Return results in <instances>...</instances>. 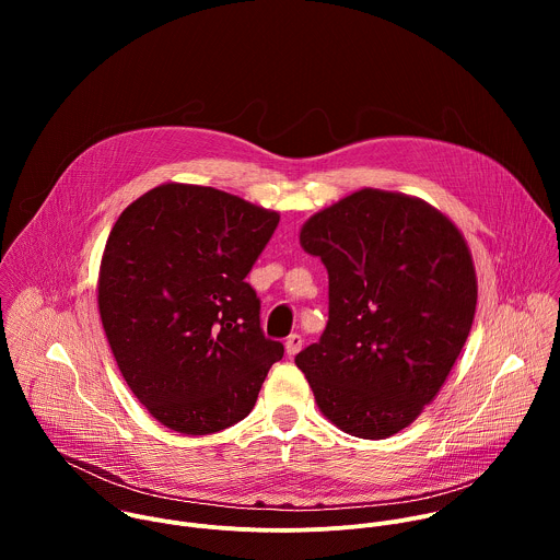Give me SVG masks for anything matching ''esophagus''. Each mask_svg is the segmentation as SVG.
<instances>
[{
	"label": "esophagus",
	"instance_id": "esophagus-1",
	"mask_svg": "<svg viewBox=\"0 0 560 560\" xmlns=\"http://www.w3.org/2000/svg\"><path fill=\"white\" fill-rule=\"evenodd\" d=\"M301 346H303L301 335H290V337L285 339V352H288V357H294V354L301 350Z\"/></svg>",
	"mask_w": 560,
	"mask_h": 560
}]
</instances>
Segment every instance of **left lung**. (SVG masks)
Returning a JSON list of instances; mask_svg holds the SVG:
<instances>
[{
	"label": "left lung",
	"mask_w": 560,
	"mask_h": 560,
	"mask_svg": "<svg viewBox=\"0 0 560 560\" xmlns=\"http://www.w3.org/2000/svg\"><path fill=\"white\" fill-rule=\"evenodd\" d=\"M299 244L330 279L326 332L294 359L318 410L359 439L401 432L436 398L474 322L463 232L419 197L361 188L314 212Z\"/></svg>",
	"instance_id": "left-lung-1"
}]
</instances>
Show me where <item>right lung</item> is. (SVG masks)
<instances>
[{
    "mask_svg": "<svg viewBox=\"0 0 560 560\" xmlns=\"http://www.w3.org/2000/svg\"><path fill=\"white\" fill-rule=\"evenodd\" d=\"M279 212L195 184L135 199L102 255V326L139 404L168 430L221 432L250 415L283 346L246 283Z\"/></svg>",
    "mask_w": 560,
    "mask_h": 560,
    "instance_id": "add662e5",
    "label": "right lung"
}]
</instances>
